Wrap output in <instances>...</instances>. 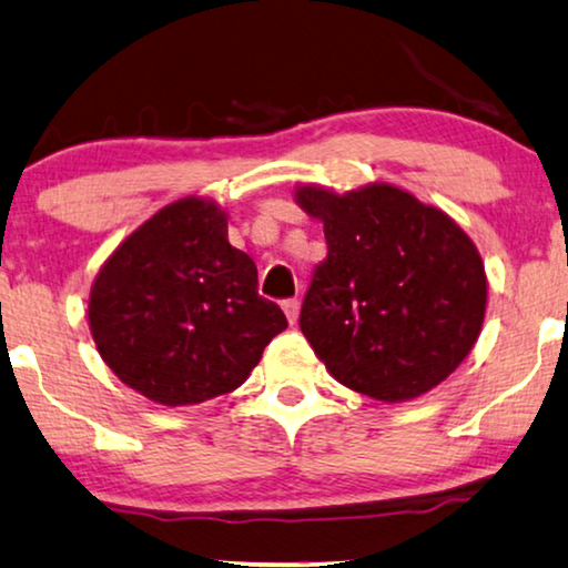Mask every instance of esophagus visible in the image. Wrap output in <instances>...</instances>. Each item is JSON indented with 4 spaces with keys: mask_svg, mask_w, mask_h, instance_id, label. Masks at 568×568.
<instances>
[{
    "mask_svg": "<svg viewBox=\"0 0 568 568\" xmlns=\"http://www.w3.org/2000/svg\"><path fill=\"white\" fill-rule=\"evenodd\" d=\"M282 310H284L286 321H290V325H297V317H300V302H297V300H284V302H282Z\"/></svg>",
    "mask_w": 568,
    "mask_h": 568,
    "instance_id": "1",
    "label": "esophagus"
}]
</instances>
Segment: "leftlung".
<instances>
[{
  "label": "left lung",
  "instance_id": "1",
  "mask_svg": "<svg viewBox=\"0 0 568 568\" xmlns=\"http://www.w3.org/2000/svg\"><path fill=\"white\" fill-rule=\"evenodd\" d=\"M294 199L328 243L300 313L325 369L385 403L453 375L478 341L488 297L484 261L460 224L390 183L346 193L297 185Z\"/></svg>",
  "mask_w": 568,
  "mask_h": 568
}]
</instances>
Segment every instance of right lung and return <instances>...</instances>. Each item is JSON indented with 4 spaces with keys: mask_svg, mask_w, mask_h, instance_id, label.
I'll return each mask as SVG.
<instances>
[{
    "mask_svg": "<svg viewBox=\"0 0 568 568\" xmlns=\"http://www.w3.org/2000/svg\"><path fill=\"white\" fill-rule=\"evenodd\" d=\"M90 333L113 375L160 406H196L251 377L286 328L212 199L162 206L98 271Z\"/></svg>",
    "mask_w": 568,
    "mask_h": 568,
    "instance_id": "right-lung-1",
    "label": "right lung"
}]
</instances>
